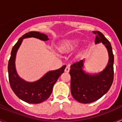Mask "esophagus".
Segmentation results:
<instances>
[{"mask_svg": "<svg viewBox=\"0 0 122 122\" xmlns=\"http://www.w3.org/2000/svg\"><path fill=\"white\" fill-rule=\"evenodd\" d=\"M70 68L69 65H68V66H66L65 69V71L66 72V73H68L70 71Z\"/></svg>", "mask_w": 122, "mask_h": 122, "instance_id": "esophagus-1", "label": "esophagus"}]
</instances>
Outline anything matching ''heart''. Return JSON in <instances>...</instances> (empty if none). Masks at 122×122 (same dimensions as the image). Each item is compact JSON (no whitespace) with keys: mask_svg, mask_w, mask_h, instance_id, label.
Listing matches in <instances>:
<instances>
[{"mask_svg":"<svg viewBox=\"0 0 122 122\" xmlns=\"http://www.w3.org/2000/svg\"><path fill=\"white\" fill-rule=\"evenodd\" d=\"M78 44V41L76 40H70L62 41L58 46V49L61 52H68L76 48Z\"/></svg>","mask_w":122,"mask_h":122,"instance_id":"b5f03b06","label":"heart"}]
</instances>
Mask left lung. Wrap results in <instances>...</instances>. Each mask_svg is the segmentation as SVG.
<instances>
[{"label":"left lung","mask_w":122,"mask_h":122,"mask_svg":"<svg viewBox=\"0 0 122 122\" xmlns=\"http://www.w3.org/2000/svg\"><path fill=\"white\" fill-rule=\"evenodd\" d=\"M96 35L95 44L102 43L107 48L109 62L107 66L98 74H90L83 70L84 60L71 65V92L73 97L79 103H90L99 100L107 93L114 80V55L110 42L99 31H93Z\"/></svg>","instance_id":"1"}]
</instances>
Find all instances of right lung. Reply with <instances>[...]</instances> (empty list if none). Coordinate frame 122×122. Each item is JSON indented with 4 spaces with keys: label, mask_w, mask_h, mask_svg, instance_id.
<instances>
[{
    "label": "right lung",
    "mask_w": 122,
    "mask_h": 122,
    "mask_svg": "<svg viewBox=\"0 0 122 122\" xmlns=\"http://www.w3.org/2000/svg\"><path fill=\"white\" fill-rule=\"evenodd\" d=\"M36 38L42 41L49 40L48 36L38 32H29L18 40L13 47L8 61V71L10 84L14 93L22 101L30 104H38L46 101L51 95L52 88L58 78L64 72L66 65L56 70L49 71L39 80L35 82H27L18 76L15 68L16 52L24 38Z\"/></svg>",
    "instance_id": "obj_1"
}]
</instances>
